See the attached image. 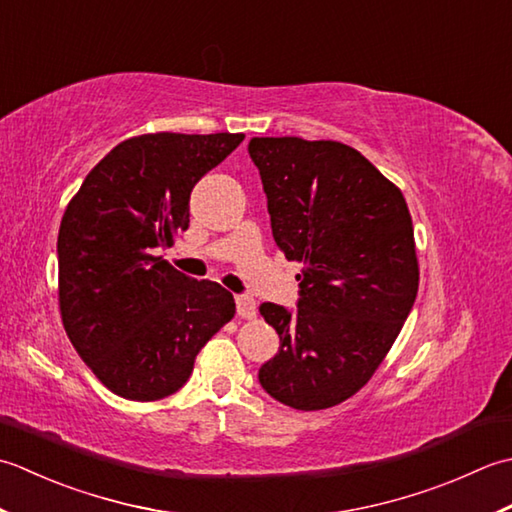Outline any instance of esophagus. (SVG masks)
Masks as SVG:
<instances>
[{"instance_id":"1","label":"esophagus","mask_w":512,"mask_h":512,"mask_svg":"<svg viewBox=\"0 0 512 512\" xmlns=\"http://www.w3.org/2000/svg\"><path fill=\"white\" fill-rule=\"evenodd\" d=\"M236 311L241 318H256V300L252 296H236Z\"/></svg>"}]
</instances>
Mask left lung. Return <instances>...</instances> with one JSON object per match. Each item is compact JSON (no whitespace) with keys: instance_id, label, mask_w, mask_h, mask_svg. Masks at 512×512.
<instances>
[{"instance_id":"obj_1","label":"left lung","mask_w":512,"mask_h":512,"mask_svg":"<svg viewBox=\"0 0 512 512\" xmlns=\"http://www.w3.org/2000/svg\"><path fill=\"white\" fill-rule=\"evenodd\" d=\"M276 245L302 271L298 309L263 302L280 349L258 371L298 411L358 393L393 347L415 302L413 221L400 187L338 141L254 137Z\"/></svg>"}]
</instances>
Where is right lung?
Returning <instances> with one entry per match:
<instances>
[{"label":"right lung","instance_id":"obj_1","mask_svg":"<svg viewBox=\"0 0 512 512\" xmlns=\"http://www.w3.org/2000/svg\"><path fill=\"white\" fill-rule=\"evenodd\" d=\"M245 134H141L90 170L61 218L59 309L81 360L112 393L179 391L234 296L154 256L190 225V194Z\"/></svg>","mask_w":512,"mask_h":512}]
</instances>
